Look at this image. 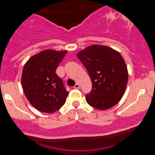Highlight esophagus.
Instances as JSON below:
<instances>
[{
  "label": "esophagus",
  "mask_w": 155,
  "mask_h": 155,
  "mask_svg": "<svg viewBox=\"0 0 155 155\" xmlns=\"http://www.w3.org/2000/svg\"><path fill=\"white\" fill-rule=\"evenodd\" d=\"M79 87H80V85H79V83H76V85H75V86H74L75 89H79Z\"/></svg>",
  "instance_id": "obj_1"
}]
</instances>
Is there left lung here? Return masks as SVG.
Segmentation results:
<instances>
[{"label":"left lung","mask_w":155,"mask_h":155,"mask_svg":"<svg viewBox=\"0 0 155 155\" xmlns=\"http://www.w3.org/2000/svg\"><path fill=\"white\" fill-rule=\"evenodd\" d=\"M90 76L92 90L86 101L106 110L116 105L124 95L128 80L125 61L118 51L106 46L92 45L77 54Z\"/></svg>","instance_id":"1"}]
</instances>
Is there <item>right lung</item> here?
<instances>
[{"label":"right lung","instance_id":"1","mask_svg":"<svg viewBox=\"0 0 155 155\" xmlns=\"http://www.w3.org/2000/svg\"><path fill=\"white\" fill-rule=\"evenodd\" d=\"M67 52L44 50L25 64L21 86L30 104L40 112L52 113L66 102L69 92L55 70Z\"/></svg>","mask_w":155,"mask_h":155}]
</instances>
